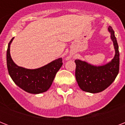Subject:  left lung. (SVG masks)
I'll list each match as a JSON object with an SVG mask.
<instances>
[{
    "mask_svg": "<svg viewBox=\"0 0 125 125\" xmlns=\"http://www.w3.org/2000/svg\"><path fill=\"white\" fill-rule=\"evenodd\" d=\"M108 31L114 45L115 54L112 62L103 66H94L80 60H76L75 77L80 89L86 92L99 93L106 89L115 80L119 70V46L114 31L109 26Z\"/></svg>",
    "mask_w": 125,
    "mask_h": 125,
    "instance_id": "1",
    "label": "left lung"
}]
</instances>
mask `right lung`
Returning a JSON list of instances; mask_svg holds the SVG:
<instances>
[{
  "label": "right lung",
  "mask_w": 125,
  "mask_h": 125,
  "mask_svg": "<svg viewBox=\"0 0 125 125\" xmlns=\"http://www.w3.org/2000/svg\"><path fill=\"white\" fill-rule=\"evenodd\" d=\"M13 38L9 43L6 55L7 67L11 79L19 87L28 93L38 94L47 91L62 65V58L55 60L36 69H28L18 66L13 62L10 52V44Z\"/></svg>",
  "instance_id": "add662e5"
}]
</instances>
